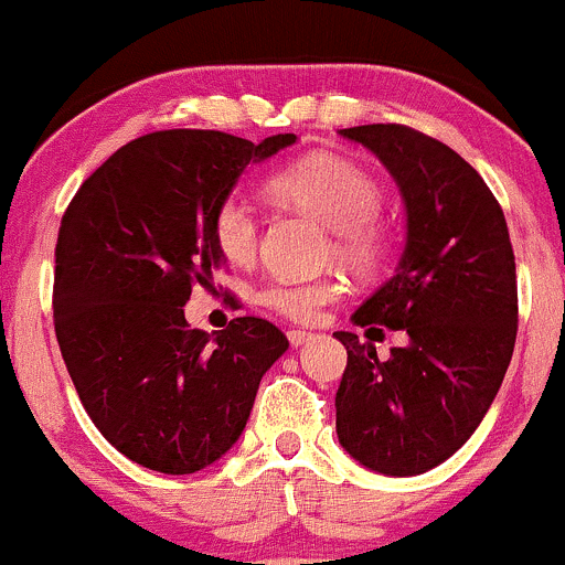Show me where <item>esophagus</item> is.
<instances>
[{"mask_svg":"<svg viewBox=\"0 0 565 565\" xmlns=\"http://www.w3.org/2000/svg\"><path fill=\"white\" fill-rule=\"evenodd\" d=\"M309 339H312V331H305V329H294V331H288V342H290V348H301V344H307Z\"/></svg>","mask_w":565,"mask_h":565,"instance_id":"1","label":"esophagus"}]
</instances>
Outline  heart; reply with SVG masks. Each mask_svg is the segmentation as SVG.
Listing matches in <instances>:
<instances>
[{
    "label": "heart",
    "mask_w": 565,
    "mask_h": 565,
    "mask_svg": "<svg viewBox=\"0 0 565 565\" xmlns=\"http://www.w3.org/2000/svg\"><path fill=\"white\" fill-rule=\"evenodd\" d=\"M271 199L282 207L299 210L333 232L331 256L353 275L369 277L385 264L387 239L382 210V188L358 163L339 156H312L282 169L266 183ZM212 239L221 256L236 266L253 264L260 245L258 212L247 199L226 196L212 215ZM342 296L339 277L318 280H285L275 277L258 285L256 305L280 318L309 323Z\"/></svg>",
    "instance_id": "b5f03b06"
}]
</instances>
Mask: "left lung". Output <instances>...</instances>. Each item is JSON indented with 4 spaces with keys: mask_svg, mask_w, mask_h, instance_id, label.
I'll return each instance as SVG.
<instances>
[{
    "mask_svg": "<svg viewBox=\"0 0 565 565\" xmlns=\"http://www.w3.org/2000/svg\"><path fill=\"white\" fill-rule=\"evenodd\" d=\"M339 135L391 169L406 207L402 260L353 320L409 337L380 361L358 333H333L348 350L339 445L380 475H423L475 434L512 361L518 275L507 217L477 169L439 139L402 124Z\"/></svg>",
    "mask_w": 565,
    "mask_h": 565,
    "instance_id": "8db88e82",
    "label": "left lung"
}]
</instances>
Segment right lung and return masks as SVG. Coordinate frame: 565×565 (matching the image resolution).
Returning a JSON list of instances; mask_svg holds the SVG:
<instances>
[{
  "instance_id": "right-lung-1",
  "label": "right lung",
  "mask_w": 565,
  "mask_h": 565,
  "mask_svg": "<svg viewBox=\"0 0 565 565\" xmlns=\"http://www.w3.org/2000/svg\"><path fill=\"white\" fill-rule=\"evenodd\" d=\"M296 135L253 145L226 131L131 139L77 188L62 217L53 326L75 391L118 452L161 475H193L239 439L266 369L288 350L253 315L207 333L185 323L193 285L223 269L212 215L250 161Z\"/></svg>"
}]
</instances>
